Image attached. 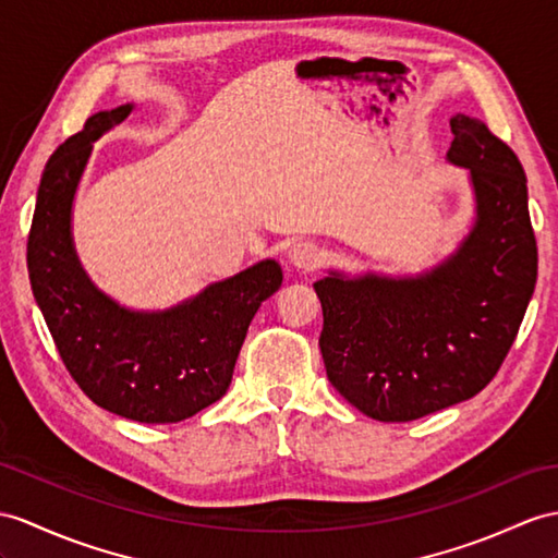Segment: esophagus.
<instances>
[{
    "label": "esophagus",
    "instance_id": "1",
    "mask_svg": "<svg viewBox=\"0 0 558 558\" xmlns=\"http://www.w3.org/2000/svg\"><path fill=\"white\" fill-rule=\"evenodd\" d=\"M319 260H322V251L317 243L312 241H298L289 248V263L298 269H312L317 267Z\"/></svg>",
    "mask_w": 558,
    "mask_h": 558
}]
</instances>
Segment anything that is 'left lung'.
Listing matches in <instances>:
<instances>
[{"instance_id": "left-lung-1", "label": "left lung", "mask_w": 558, "mask_h": 558, "mask_svg": "<svg viewBox=\"0 0 558 558\" xmlns=\"http://www.w3.org/2000/svg\"><path fill=\"white\" fill-rule=\"evenodd\" d=\"M447 160L469 170L475 222L445 263L416 277L341 271L315 281L331 386L376 421H414L493 381L537 281L521 160L485 122L457 113Z\"/></svg>"}]
</instances>
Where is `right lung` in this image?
<instances>
[{
    "label": "right lung",
    "instance_id": "add662e5",
    "mask_svg": "<svg viewBox=\"0 0 558 558\" xmlns=\"http://www.w3.org/2000/svg\"><path fill=\"white\" fill-rule=\"evenodd\" d=\"M132 108L94 113L51 154L37 189L28 275L65 369L85 396L142 424H177L225 396L251 319L283 275L279 263L263 260L158 312L128 310L94 287L73 246V198L92 144Z\"/></svg>",
    "mask_w": 558,
    "mask_h": 558
}]
</instances>
